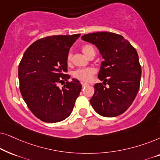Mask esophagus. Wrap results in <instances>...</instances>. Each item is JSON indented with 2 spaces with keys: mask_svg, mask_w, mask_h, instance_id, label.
I'll return each instance as SVG.
<instances>
[{
  "mask_svg": "<svg viewBox=\"0 0 160 160\" xmlns=\"http://www.w3.org/2000/svg\"><path fill=\"white\" fill-rule=\"evenodd\" d=\"M81 83H82V87H86V86H87V85H88V84H87V83H86V82H81Z\"/></svg>",
  "mask_w": 160,
  "mask_h": 160,
  "instance_id": "obj_1",
  "label": "esophagus"
}]
</instances>
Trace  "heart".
<instances>
[{
	"instance_id": "heart-1",
	"label": "heart",
	"mask_w": 160,
	"mask_h": 160,
	"mask_svg": "<svg viewBox=\"0 0 160 160\" xmlns=\"http://www.w3.org/2000/svg\"><path fill=\"white\" fill-rule=\"evenodd\" d=\"M92 52H95L94 48L92 45L86 44L82 47V52L86 57H88L89 54ZM72 58L71 53H68L67 56V61L68 62H70ZM95 73V69L89 68H81L76 70L73 73V77H75L77 79H79L83 82H88L91 79L92 76Z\"/></svg>"
}]
</instances>
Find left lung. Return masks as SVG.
<instances>
[{
    "label": "left lung",
    "mask_w": 160,
    "mask_h": 160,
    "mask_svg": "<svg viewBox=\"0 0 160 160\" xmlns=\"http://www.w3.org/2000/svg\"><path fill=\"white\" fill-rule=\"evenodd\" d=\"M82 38L99 50L103 61L98 78L109 85L95 84L92 106L102 117L121 115L134 101L139 89L141 67L137 51L123 36L113 32H94Z\"/></svg>",
    "instance_id": "obj_1"
}]
</instances>
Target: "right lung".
Listing matches in <instances>:
<instances>
[{
	"label": "right lung",
	"mask_w": 160,
	"mask_h": 160,
	"mask_svg": "<svg viewBox=\"0 0 160 160\" xmlns=\"http://www.w3.org/2000/svg\"><path fill=\"white\" fill-rule=\"evenodd\" d=\"M81 34L52 36L39 39L25 52L19 65V89L31 112L48 123L68 117L82 84L76 78L68 82L67 56ZM67 82L60 89L58 84Z\"/></svg>",
	"instance_id": "add662e5"
}]
</instances>
